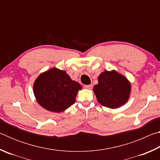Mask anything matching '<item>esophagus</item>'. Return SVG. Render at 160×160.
Instances as JSON below:
<instances>
[{
  "label": "esophagus",
  "instance_id": "esophagus-1",
  "mask_svg": "<svg viewBox=\"0 0 160 160\" xmlns=\"http://www.w3.org/2000/svg\"><path fill=\"white\" fill-rule=\"evenodd\" d=\"M84 88H85V89H88V90H91V89L92 88V85H85V86H84Z\"/></svg>",
  "mask_w": 160,
  "mask_h": 160
}]
</instances>
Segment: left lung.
Here are the masks:
<instances>
[{"label": "left lung", "instance_id": "1", "mask_svg": "<svg viewBox=\"0 0 160 160\" xmlns=\"http://www.w3.org/2000/svg\"><path fill=\"white\" fill-rule=\"evenodd\" d=\"M131 90V83L126 77L116 70H107L99 75L93 92L102 106L117 109L128 102Z\"/></svg>", "mask_w": 160, "mask_h": 160}]
</instances>
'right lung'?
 <instances>
[{"label": "right lung", "instance_id": "add662e5", "mask_svg": "<svg viewBox=\"0 0 160 160\" xmlns=\"http://www.w3.org/2000/svg\"><path fill=\"white\" fill-rule=\"evenodd\" d=\"M33 89L40 106L49 112L59 113L74 104L82 87L65 70L53 68L38 76Z\"/></svg>", "mask_w": 160, "mask_h": 160}]
</instances>
